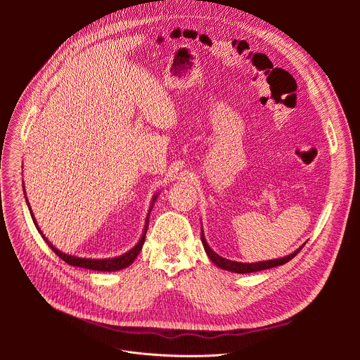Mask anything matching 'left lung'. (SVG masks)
I'll return each instance as SVG.
<instances>
[{"mask_svg": "<svg viewBox=\"0 0 360 360\" xmlns=\"http://www.w3.org/2000/svg\"><path fill=\"white\" fill-rule=\"evenodd\" d=\"M200 240H202V245L205 248V252H207V255L210 256V259L221 269H225V271H231V272H235V274H252V272H258V271H265V269H271V268H275V266H281L286 262H289L290 259H293L295 256L302 250V248L304 246V243L297 248L293 253L285 256V258H279V259H271V261H264V262H256V264H243V262H233V261H229V259H225L222 258V256H219L217 252H214L208 242L205 240V235H203V231L200 229Z\"/></svg>", "mask_w": 360, "mask_h": 360, "instance_id": "left-lung-1", "label": "left lung"}]
</instances>
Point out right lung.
Listing matches in <instances>:
<instances>
[{
	"mask_svg": "<svg viewBox=\"0 0 360 360\" xmlns=\"http://www.w3.org/2000/svg\"><path fill=\"white\" fill-rule=\"evenodd\" d=\"M24 192H25V189H24ZM157 196H158V195L153 196L152 202H155ZM25 200H27V195H25ZM27 203H28V200H27ZM28 208H30V203H28ZM150 208H152V205H150ZM30 212H31V208H30ZM149 214H150V210H149ZM149 214H148V217H146L145 229H143V233H142L139 242H138L131 250H128L127 253H124V255H121V256H117V258H110V259H88V258H78V256H71V255L63 253L61 250H58L57 248L53 246V243H51V242L44 236V233H41V229L38 228L37 221H35L32 212H31V218H32V221H34V224H35L38 232L42 235L44 240L48 243V246H49L51 249H53L54 253L58 255L60 258H61L64 262H67L68 265H71V266H79V268H85V269H92V271H99V272H114V271H120V269L128 268V266L135 261L138 253L141 252L142 245H143V242H145V235H146L148 222H149Z\"/></svg>",
	"mask_w": 360,
	"mask_h": 360,
	"instance_id": "obj_1",
	"label": "right lung"
}]
</instances>
